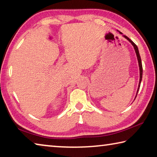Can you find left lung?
Instances as JSON below:
<instances>
[{
    "label": "left lung",
    "mask_w": 157,
    "mask_h": 157,
    "mask_svg": "<svg viewBox=\"0 0 157 157\" xmlns=\"http://www.w3.org/2000/svg\"><path fill=\"white\" fill-rule=\"evenodd\" d=\"M120 34H123L121 32H119ZM123 36L126 39H127L130 43L132 44V45L133 46H134V48L135 50V52H136V57H137V59H138V62H139V71H140V79H139V87H138V89H137V93H136V95L138 94V91H139V88H140V82H141L142 80V76H143V67H142V62H141V59H140V54H139V49H138V47L136 44H135L134 42H133L131 39L129 38H128L127 36L125 35H123ZM135 97V98H136Z\"/></svg>",
    "instance_id": "obj_1"
}]
</instances>
